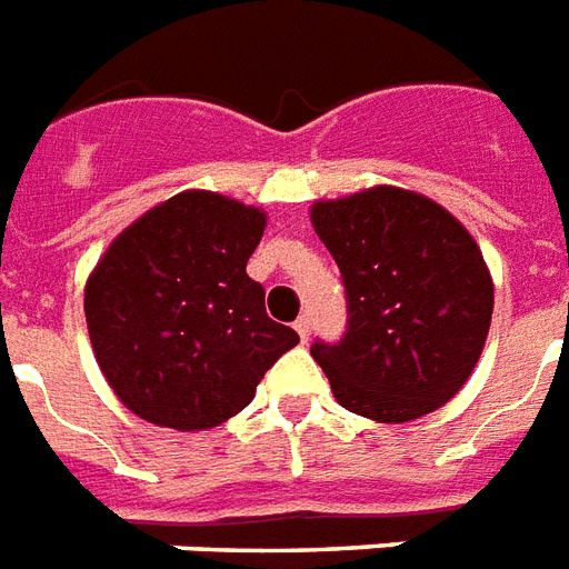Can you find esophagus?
I'll list each match as a JSON object with an SVG mask.
<instances>
[{"mask_svg":"<svg viewBox=\"0 0 569 569\" xmlns=\"http://www.w3.org/2000/svg\"><path fill=\"white\" fill-rule=\"evenodd\" d=\"M295 330H298V337L307 342V339H310V319H307V316H301V319L295 321Z\"/></svg>","mask_w":569,"mask_h":569,"instance_id":"esophagus-1","label":"esophagus"}]
</instances>
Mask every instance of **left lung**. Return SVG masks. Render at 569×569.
I'll list each match as a JSON object with an SVG mask.
<instances>
[{"label": "left lung", "mask_w": 569, "mask_h": 569, "mask_svg": "<svg viewBox=\"0 0 569 569\" xmlns=\"http://www.w3.org/2000/svg\"><path fill=\"white\" fill-rule=\"evenodd\" d=\"M337 259L348 325L310 355L346 410L410 422L446 405L476 369L493 283L476 239L440 203L378 186L312 206Z\"/></svg>", "instance_id": "obj_1"}]
</instances>
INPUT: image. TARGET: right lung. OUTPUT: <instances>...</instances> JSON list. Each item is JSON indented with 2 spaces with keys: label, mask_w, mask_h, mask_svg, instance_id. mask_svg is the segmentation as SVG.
I'll use <instances>...</instances> for the list:
<instances>
[{
  "label": "right lung",
  "mask_w": 569,
  "mask_h": 569,
  "mask_svg": "<svg viewBox=\"0 0 569 569\" xmlns=\"http://www.w3.org/2000/svg\"><path fill=\"white\" fill-rule=\"evenodd\" d=\"M262 230L253 206L182 191L111 241L84 286V319L102 375L132 413L177 431L221 425L298 346L244 271Z\"/></svg>",
  "instance_id": "add662e5"
}]
</instances>
